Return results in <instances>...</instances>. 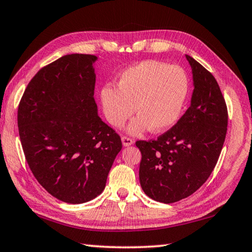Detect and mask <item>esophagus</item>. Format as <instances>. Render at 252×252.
<instances>
[{"mask_svg":"<svg viewBox=\"0 0 252 252\" xmlns=\"http://www.w3.org/2000/svg\"><path fill=\"white\" fill-rule=\"evenodd\" d=\"M122 143H123V146H125V147H129V146L132 145L133 140L131 138H129V137H126V135H123V137H122Z\"/></svg>","mask_w":252,"mask_h":252,"instance_id":"34e87169","label":"esophagus"}]
</instances>
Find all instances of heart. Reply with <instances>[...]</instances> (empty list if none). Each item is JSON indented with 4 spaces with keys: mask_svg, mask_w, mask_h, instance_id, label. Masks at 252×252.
Returning a JSON list of instances; mask_svg holds the SVG:
<instances>
[{
    "mask_svg": "<svg viewBox=\"0 0 252 252\" xmlns=\"http://www.w3.org/2000/svg\"><path fill=\"white\" fill-rule=\"evenodd\" d=\"M189 93V79L181 67L157 61H145L120 75L117 87L101 91L105 118L113 126H121L135 111L127 131L140 134L151 130L161 132L181 117Z\"/></svg>",
    "mask_w": 252,
    "mask_h": 252,
    "instance_id": "1",
    "label": "heart"
}]
</instances>
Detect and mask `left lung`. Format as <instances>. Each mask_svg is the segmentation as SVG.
<instances>
[{"instance_id": "left-lung-1", "label": "left lung", "mask_w": 252, "mask_h": 252, "mask_svg": "<svg viewBox=\"0 0 252 252\" xmlns=\"http://www.w3.org/2000/svg\"><path fill=\"white\" fill-rule=\"evenodd\" d=\"M194 91L190 106L176 125L156 140H139V179L157 202L189 197L212 174L227 130V109L214 76L190 56Z\"/></svg>"}]
</instances>
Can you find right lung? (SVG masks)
Instances as JSON below:
<instances>
[{
  "instance_id": "obj_1",
  "label": "right lung",
  "mask_w": 252,
  "mask_h": 252,
  "mask_svg": "<svg viewBox=\"0 0 252 252\" xmlns=\"http://www.w3.org/2000/svg\"><path fill=\"white\" fill-rule=\"evenodd\" d=\"M93 55L63 56L28 84L18 109L20 140L33 176L70 204L105 189L122 148L120 135L97 115Z\"/></svg>"
}]
</instances>
